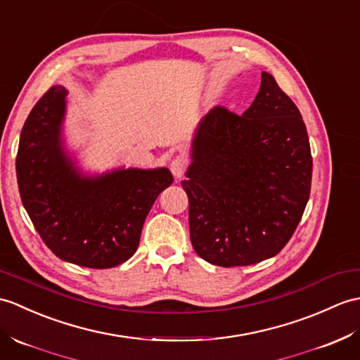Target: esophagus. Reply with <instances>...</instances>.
<instances>
[{
	"instance_id": "1",
	"label": "esophagus",
	"mask_w": 360,
	"mask_h": 360,
	"mask_svg": "<svg viewBox=\"0 0 360 360\" xmlns=\"http://www.w3.org/2000/svg\"><path fill=\"white\" fill-rule=\"evenodd\" d=\"M187 167H188V161H187L184 156L173 158L172 162H170V170H172V173H173V176L178 178V179L182 178V174L186 173Z\"/></svg>"
}]
</instances>
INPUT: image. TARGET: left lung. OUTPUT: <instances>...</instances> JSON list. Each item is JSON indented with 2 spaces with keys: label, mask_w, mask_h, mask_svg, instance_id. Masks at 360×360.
Instances as JSON below:
<instances>
[{
  "label": "left lung",
  "mask_w": 360,
  "mask_h": 360,
  "mask_svg": "<svg viewBox=\"0 0 360 360\" xmlns=\"http://www.w3.org/2000/svg\"><path fill=\"white\" fill-rule=\"evenodd\" d=\"M313 158L299 108L270 73L242 115L208 112L182 188L190 239L213 265H252L287 245L310 198Z\"/></svg>",
  "instance_id": "1"
}]
</instances>
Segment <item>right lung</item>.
Wrapping results in <instances>:
<instances>
[{
    "instance_id": "right-lung-1",
    "label": "right lung",
    "mask_w": 360,
    "mask_h": 360,
    "mask_svg": "<svg viewBox=\"0 0 360 360\" xmlns=\"http://www.w3.org/2000/svg\"><path fill=\"white\" fill-rule=\"evenodd\" d=\"M65 96L63 86L50 87L24 122L16 155L21 200L55 256L112 269L135 255L150 208L173 176L167 169L82 176L61 141Z\"/></svg>"
}]
</instances>
